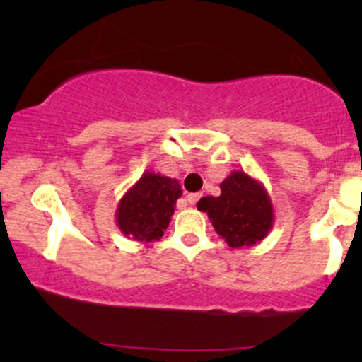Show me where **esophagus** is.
I'll list each match as a JSON object with an SVG mask.
<instances>
[{"label": "esophagus", "instance_id": "34e87169", "mask_svg": "<svg viewBox=\"0 0 362 362\" xmlns=\"http://www.w3.org/2000/svg\"><path fill=\"white\" fill-rule=\"evenodd\" d=\"M199 199H201V194H189V195H187V202H189V204H192V206L199 201Z\"/></svg>", "mask_w": 362, "mask_h": 362}]
</instances>
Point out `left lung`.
<instances>
[{
  "mask_svg": "<svg viewBox=\"0 0 362 362\" xmlns=\"http://www.w3.org/2000/svg\"><path fill=\"white\" fill-rule=\"evenodd\" d=\"M219 187L221 194L202 197L197 209L207 214L228 247H253L267 238L274 226V207L264 184L235 170Z\"/></svg>",
  "mask_w": 362,
  "mask_h": 362,
  "instance_id": "1",
  "label": "left lung"
}]
</instances>
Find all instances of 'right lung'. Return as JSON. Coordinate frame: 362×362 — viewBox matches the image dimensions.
I'll use <instances>...</instances> for the list:
<instances>
[{
    "label": "right lung",
    "instance_id": "right-lung-1",
    "mask_svg": "<svg viewBox=\"0 0 362 362\" xmlns=\"http://www.w3.org/2000/svg\"><path fill=\"white\" fill-rule=\"evenodd\" d=\"M180 195L178 180L148 170L119 201L115 223L129 240L156 242L168 228Z\"/></svg>",
    "mask_w": 362,
    "mask_h": 362
}]
</instances>
